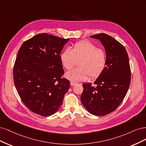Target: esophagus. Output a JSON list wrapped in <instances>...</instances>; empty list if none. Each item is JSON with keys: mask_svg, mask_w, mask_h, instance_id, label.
Returning a JSON list of instances; mask_svg holds the SVG:
<instances>
[{"mask_svg": "<svg viewBox=\"0 0 146 146\" xmlns=\"http://www.w3.org/2000/svg\"><path fill=\"white\" fill-rule=\"evenodd\" d=\"M70 84H71L72 86H73L74 85H76V83L74 82H70Z\"/></svg>", "mask_w": 146, "mask_h": 146, "instance_id": "esophagus-1", "label": "esophagus"}]
</instances>
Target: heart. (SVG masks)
<instances>
[{"mask_svg": "<svg viewBox=\"0 0 146 146\" xmlns=\"http://www.w3.org/2000/svg\"><path fill=\"white\" fill-rule=\"evenodd\" d=\"M60 60L66 70L72 69L79 60V68L66 73V78L72 82L86 81L99 77L107 65V55L104 50L98 48L96 44L89 40L75 44L72 49L67 48L60 54Z\"/></svg>", "mask_w": 146, "mask_h": 146, "instance_id": "obj_1", "label": "heart"}]
</instances>
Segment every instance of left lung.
I'll return each instance as SVG.
<instances>
[{
	"label": "left lung",
	"mask_w": 146,
	"mask_h": 146,
	"mask_svg": "<svg viewBox=\"0 0 146 146\" xmlns=\"http://www.w3.org/2000/svg\"><path fill=\"white\" fill-rule=\"evenodd\" d=\"M100 40L107 55L104 71L92 86L83 84L82 104L91 114L104 116L115 111L123 102L129 90L131 70L128 54L124 46L113 37L104 33L90 36Z\"/></svg>",
	"instance_id": "obj_1"
}]
</instances>
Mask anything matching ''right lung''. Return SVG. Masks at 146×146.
<instances>
[{
	"label": "right lung",
	"instance_id": "1",
	"mask_svg": "<svg viewBox=\"0 0 146 146\" xmlns=\"http://www.w3.org/2000/svg\"><path fill=\"white\" fill-rule=\"evenodd\" d=\"M69 39L40 33L25 41L13 68L14 82L25 106L32 112L48 116L57 111L70 81L64 74L60 54Z\"/></svg>",
	"mask_w": 146,
	"mask_h": 146
}]
</instances>
